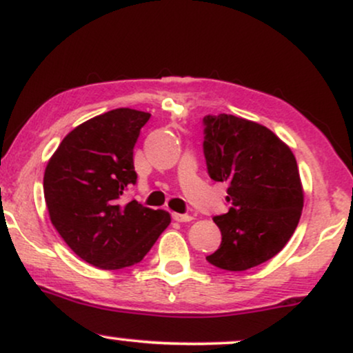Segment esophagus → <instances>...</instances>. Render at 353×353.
<instances>
[{"instance_id":"1","label":"esophagus","mask_w":353,"mask_h":353,"mask_svg":"<svg viewBox=\"0 0 353 353\" xmlns=\"http://www.w3.org/2000/svg\"><path fill=\"white\" fill-rule=\"evenodd\" d=\"M172 219L176 222H190L194 217L189 216V214H177V212H174L172 214Z\"/></svg>"}]
</instances>
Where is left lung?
Here are the masks:
<instances>
[{"instance_id": "obj_1", "label": "left lung", "mask_w": 353, "mask_h": 353, "mask_svg": "<svg viewBox=\"0 0 353 353\" xmlns=\"http://www.w3.org/2000/svg\"><path fill=\"white\" fill-rule=\"evenodd\" d=\"M204 157L210 179L225 182L229 212L214 217L222 242L209 264L247 270L264 264L292 237L303 208L297 161L265 125L232 114L205 116Z\"/></svg>"}]
</instances>
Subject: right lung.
I'll return each mask as SVG.
<instances>
[{
    "label": "right lung",
    "instance_id": "right-lung-1",
    "mask_svg": "<svg viewBox=\"0 0 353 353\" xmlns=\"http://www.w3.org/2000/svg\"><path fill=\"white\" fill-rule=\"evenodd\" d=\"M149 112L119 108L79 124L61 141L44 171V199L59 236L99 269L134 265L171 222L165 210L119 197L136 184L134 145Z\"/></svg>",
    "mask_w": 353,
    "mask_h": 353
}]
</instances>
